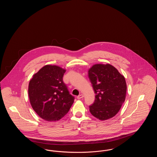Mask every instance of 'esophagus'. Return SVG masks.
<instances>
[{
  "label": "esophagus",
  "instance_id": "esophagus-1",
  "mask_svg": "<svg viewBox=\"0 0 157 157\" xmlns=\"http://www.w3.org/2000/svg\"><path fill=\"white\" fill-rule=\"evenodd\" d=\"M82 98H83V95H82V94H81V95H78V96L77 97V99H81Z\"/></svg>",
  "mask_w": 157,
  "mask_h": 157
}]
</instances>
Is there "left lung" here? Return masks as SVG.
<instances>
[{
  "label": "left lung",
  "mask_w": 157,
  "mask_h": 157,
  "mask_svg": "<svg viewBox=\"0 0 157 157\" xmlns=\"http://www.w3.org/2000/svg\"><path fill=\"white\" fill-rule=\"evenodd\" d=\"M88 77L95 94V100L89 106L90 112L102 121L111 118L125 99L124 76L110 64H96L89 69Z\"/></svg>",
  "instance_id": "obj_1"
}]
</instances>
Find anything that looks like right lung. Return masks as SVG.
Wrapping results in <instances>:
<instances>
[{
	"mask_svg": "<svg viewBox=\"0 0 157 157\" xmlns=\"http://www.w3.org/2000/svg\"><path fill=\"white\" fill-rule=\"evenodd\" d=\"M66 70L45 65L33 76L29 83L30 104L37 115L47 121L60 120L69 111L75 98L63 81Z\"/></svg>",
	"mask_w": 157,
	"mask_h": 157,
	"instance_id": "add662e5",
	"label": "right lung"
}]
</instances>
